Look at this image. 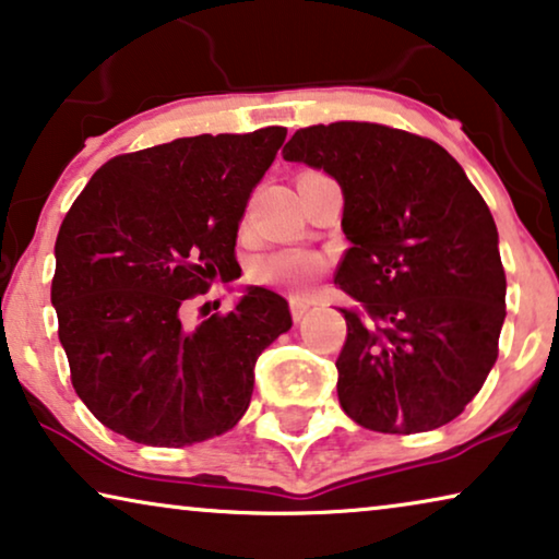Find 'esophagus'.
Here are the masks:
<instances>
[{"label":"esophagus","instance_id":"esophagus-1","mask_svg":"<svg viewBox=\"0 0 559 559\" xmlns=\"http://www.w3.org/2000/svg\"><path fill=\"white\" fill-rule=\"evenodd\" d=\"M310 305L312 300H308V297H289V312H293L295 320H300L310 310Z\"/></svg>","mask_w":559,"mask_h":559}]
</instances>
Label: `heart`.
Segmentation results:
<instances>
[{"label": "heart", "mask_w": 559, "mask_h": 559, "mask_svg": "<svg viewBox=\"0 0 559 559\" xmlns=\"http://www.w3.org/2000/svg\"><path fill=\"white\" fill-rule=\"evenodd\" d=\"M325 270L328 259L320 251L280 249L259 259L254 264V280L262 285L285 287L289 293H305Z\"/></svg>", "instance_id": "heart-1"}]
</instances>
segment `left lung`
Segmentation results:
<instances>
[{
  "mask_svg": "<svg viewBox=\"0 0 559 559\" xmlns=\"http://www.w3.org/2000/svg\"><path fill=\"white\" fill-rule=\"evenodd\" d=\"M282 155L343 186L335 285L358 302L341 308L343 412L392 435L448 425L484 386L507 318L486 201L438 142L371 121L297 129Z\"/></svg>",
  "mask_w": 559,
  "mask_h": 559,
  "instance_id": "8db88e82",
  "label": "left lung"
}]
</instances>
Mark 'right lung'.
<instances>
[{
    "mask_svg": "<svg viewBox=\"0 0 559 559\" xmlns=\"http://www.w3.org/2000/svg\"><path fill=\"white\" fill-rule=\"evenodd\" d=\"M285 127L182 136L111 157L66 213L50 300L75 394L134 442L182 448L239 423L287 300L249 287L198 328L182 305L239 277L236 231Z\"/></svg>",
    "mask_w": 559,
    "mask_h": 559,
    "instance_id": "right-lung-1",
    "label": "right lung"
}]
</instances>
